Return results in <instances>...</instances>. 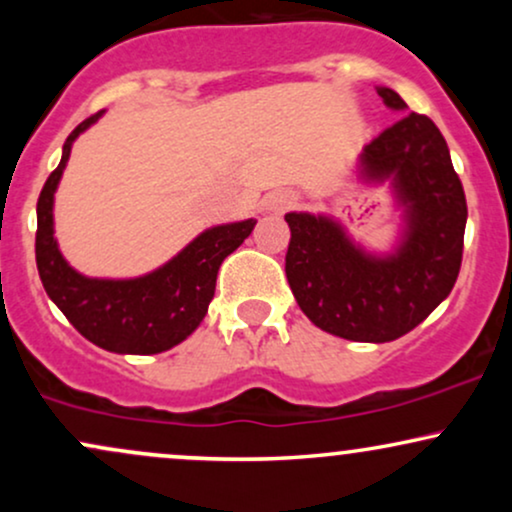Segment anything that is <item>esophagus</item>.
I'll list each match as a JSON object with an SVG mask.
<instances>
[{
	"label": "esophagus",
	"mask_w": 512,
	"mask_h": 512,
	"mask_svg": "<svg viewBox=\"0 0 512 512\" xmlns=\"http://www.w3.org/2000/svg\"><path fill=\"white\" fill-rule=\"evenodd\" d=\"M264 204H267V209L272 211H286L293 204V197L286 195V192H274V195L264 199Z\"/></svg>",
	"instance_id": "esophagus-1"
}]
</instances>
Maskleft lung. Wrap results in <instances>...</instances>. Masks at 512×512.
Masks as SVG:
<instances>
[{
	"instance_id": "left-lung-1",
	"label": "left lung",
	"mask_w": 512,
	"mask_h": 512,
	"mask_svg": "<svg viewBox=\"0 0 512 512\" xmlns=\"http://www.w3.org/2000/svg\"><path fill=\"white\" fill-rule=\"evenodd\" d=\"M378 96L395 110L392 88ZM370 178H395L407 204V236L397 255H363L327 219L286 214L291 228L286 279L320 330L349 342H392L414 330L448 298L462 267L467 199L436 122L404 113L363 151Z\"/></svg>"
}]
</instances>
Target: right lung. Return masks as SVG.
Masks as SVG:
<instances>
[{
	"label": "right lung",
	"instance_id": "right-lung-1",
	"mask_svg": "<svg viewBox=\"0 0 512 512\" xmlns=\"http://www.w3.org/2000/svg\"><path fill=\"white\" fill-rule=\"evenodd\" d=\"M98 115L74 127L62 149L60 166L38 197L35 264L40 281L81 337L113 354H161L197 330L214 298L221 262L250 236L255 219L204 231L166 267L142 279L108 281L76 274L52 238V197L67 166L72 142Z\"/></svg>",
	"mask_w": 512,
	"mask_h": 512
}]
</instances>
